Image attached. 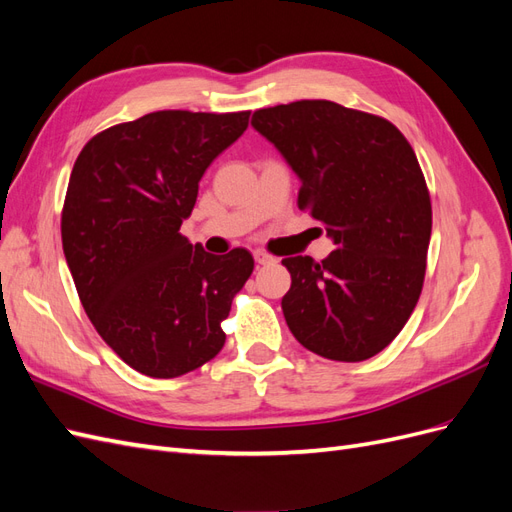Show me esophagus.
Listing matches in <instances>:
<instances>
[{
    "instance_id": "1",
    "label": "esophagus",
    "mask_w": 512,
    "mask_h": 512,
    "mask_svg": "<svg viewBox=\"0 0 512 512\" xmlns=\"http://www.w3.org/2000/svg\"><path fill=\"white\" fill-rule=\"evenodd\" d=\"M254 260L258 262V265H269V262H273L275 258H273L271 254H267V252L256 250V252H254Z\"/></svg>"
}]
</instances>
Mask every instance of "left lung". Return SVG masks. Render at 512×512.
Wrapping results in <instances>:
<instances>
[{"mask_svg":"<svg viewBox=\"0 0 512 512\" xmlns=\"http://www.w3.org/2000/svg\"><path fill=\"white\" fill-rule=\"evenodd\" d=\"M252 126L299 175V209L337 245L322 262L282 260L288 329L324 359H371L404 329L425 282L431 198L414 149L389 119L331 100L258 108Z\"/></svg>","mask_w":512,"mask_h":512,"instance_id":"obj_1","label":"left lung"}]
</instances>
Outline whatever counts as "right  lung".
I'll return each mask as SVG.
<instances>
[{
    "label": "right lung",
    "mask_w": 512,
    "mask_h": 512,
    "mask_svg": "<svg viewBox=\"0 0 512 512\" xmlns=\"http://www.w3.org/2000/svg\"><path fill=\"white\" fill-rule=\"evenodd\" d=\"M250 111H158L96 134L74 162L61 243L85 312L123 363L177 378L211 361L222 322L254 271L235 247L207 254L179 228L207 166Z\"/></svg>",
    "instance_id": "right-lung-1"
}]
</instances>
